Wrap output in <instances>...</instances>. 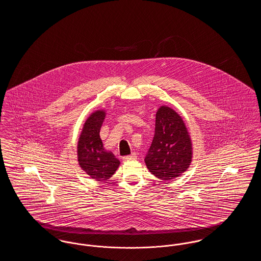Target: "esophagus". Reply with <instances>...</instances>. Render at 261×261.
<instances>
[{"mask_svg":"<svg viewBox=\"0 0 261 261\" xmlns=\"http://www.w3.org/2000/svg\"><path fill=\"white\" fill-rule=\"evenodd\" d=\"M137 155L136 153H131L130 155H126L123 158V161L124 162H128V161H133V160H136Z\"/></svg>","mask_w":261,"mask_h":261,"instance_id":"1","label":"esophagus"}]
</instances>
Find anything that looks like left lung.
Returning a JSON list of instances; mask_svg holds the SVG:
<instances>
[{"label":"left lung","mask_w":261,"mask_h":261,"mask_svg":"<svg viewBox=\"0 0 261 261\" xmlns=\"http://www.w3.org/2000/svg\"><path fill=\"white\" fill-rule=\"evenodd\" d=\"M193 159V144L183 118L162 106L155 114L154 136L145 158L149 172L169 181L186 172Z\"/></svg>","instance_id":"left-lung-1"}]
</instances>
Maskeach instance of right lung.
Wrapping results in <instances>:
<instances>
[{
	"instance_id": "right-lung-1",
	"label": "right lung",
	"mask_w": 261,
	"mask_h": 261,
	"mask_svg": "<svg viewBox=\"0 0 261 261\" xmlns=\"http://www.w3.org/2000/svg\"><path fill=\"white\" fill-rule=\"evenodd\" d=\"M106 118V111L92 112L83 125L77 143L79 166L96 181H107L117 170L120 162L112 151L103 148L99 130Z\"/></svg>"
}]
</instances>
